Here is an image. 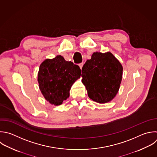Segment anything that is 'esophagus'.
<instances>
[{
    "label": "esophagus",
    "instance_id": "esophagus-1",
    "mask_svg": "<svg viewBox=\"0 0 157 157\" xmlns=\"http://www.w3.org/2000/svg\"><path fill=\"white\" fill-rule=\"evenodd\" d=\"M83 63L79 64V67H80V68L81 69H82V68L83 67Z\"/></svg>",
    "mask_w": 157,
    "mask_h": 157
}]
</instances>
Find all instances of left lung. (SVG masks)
<instances>
[{"instance_id": "1", "label": "left lung", "mask_w": 157, "mask_h": 157, "mask_svg": "<svg viewBox=\"0 0 157 157\" xmlns=\"http://www.w3.org/2000/svg\"><path fill=\"white\" fill-rule=\"evenodd\" d=\"M82 82L93 101L104 104L117 94L122 79L123 67L110 52H94L82 69Z\"/></svg>"}]
</instances>
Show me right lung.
Instances as JSON below:
<instances>
[{"mask_svg":"<svg viewBox=\"0 0 157 157\" xmlns=\"http://www.w3.org/2000/svg\"><path fill=\"white\" fill-rule=\"evenodd\" d=\"M78 65L58 55L42 63L38 72L39 88L45 99L51 104L61 105L69 96L73 83L80 77Z\"/></svg>","mask_w":157,"mask_h":157,"instance_id":"right-lung-1","label":"right lung"}]
</instances>
